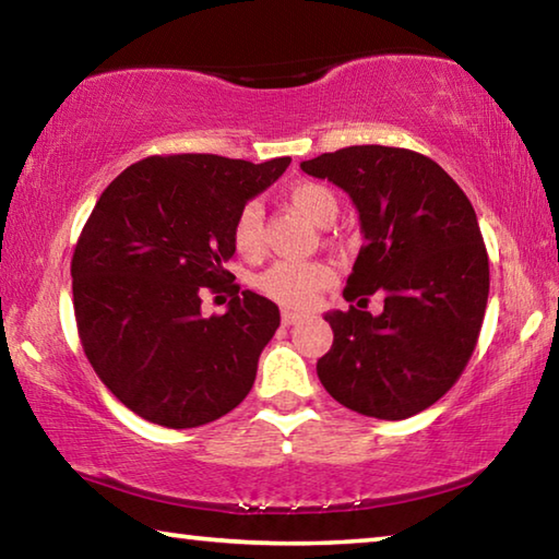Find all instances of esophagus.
<instances>
[{
    "label": "esophagus",
    "mask_w": 559,
    "mask_h": 559,
    "mask_svg": "<svg viewBox=\"0 0 559 559\" xmlns=\"http://www.w3.org/2000/svg\"><path fill=\"white\" fill-rule=\"evenodd\" d=\"M300 318H302V316L296 313V310H283V313H281V323H283V325H296Z\"/></svg>",
    "instance_id": "esophagus-1"
}]
</instances>
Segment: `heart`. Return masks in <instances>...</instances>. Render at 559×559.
<instances>
[{
	"label": "heart",
	"instance_id": "obj_1",
	"mask_svg": "<svg viewBox=\"0 0 559 559\" xmlns=\"http://www.w3.org/2000/svg\"><path fill=\"white\" fill-rule=\"evenodd\" d=\"M290 206L313 222L316 226H330L337 216V197L333 189L318 182H296L286 189ZM234 249L246 259H257L263 249V210L259 202L243 204L231 226ZM333 271L318 261H276L259 276L257 286L271 300L288 308H306L323 290Z\"/></svg>",
	"mask_w": 559,
	"mask_h": 559
}]
</instances>
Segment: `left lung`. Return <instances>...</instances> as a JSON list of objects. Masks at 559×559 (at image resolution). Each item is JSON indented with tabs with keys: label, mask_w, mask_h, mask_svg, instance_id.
Instances as JSON below:
<instances>
[{
	"label": "left lung",
	"mask_w": 559,
	"mask_h": 559,
	"mask_svg": "<svg viewBox=\"0 0 559 559\" xmlns=\"http://www.w3.org/2000/svg\"><path fill=\"white\" fill-rule=\"evenodd\" d=\"M359 212L365 243L333 310L318 377L333 400L374 419H406L447 394L476 349L488 302V253L463 189L414 150L353 145L300 163ZM380 292L372 317L366 298Z\"/></svg>",
	"instance_id": "1"
}]
</instances>
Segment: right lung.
Returning a JSON list of instances; mask_svg holds the SVG:
<instances>
[{"label": "right lung", "mask_w": 559, "mask_h": 559, "mask_svg": "<svg viewBox=\"0 0 559 559\" xmlns=\"http://www.w3.org/2000/svg\"><path fill=\"white\" fill-rule=\"evenodd\" d=\"M288 165L153 155L100 194L73 251V310L91 367L130 412L194 429L251 392L281 313L259 293L222 286L234 278L224 263L236 214ZM204 287L230 290L224 317L201 316Z\"/></svg>", "instance_id": "right-lung-1"}]
</instances>
